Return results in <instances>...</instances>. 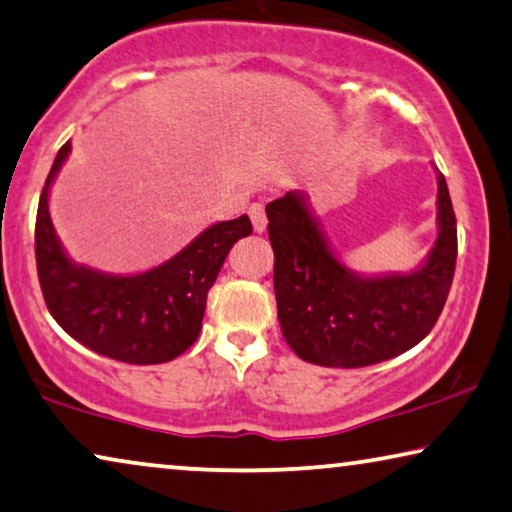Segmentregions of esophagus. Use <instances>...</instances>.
Returning <instances> with one entry per match:
<instances>
[{"mask_svg": "<svg viewBox=\"0 0 512 512\" xmlns=\"http://www.w3.org/2000/svg\"><path fill=\"white\" fill-rule=\"evenodd\" d=\"M249 217H251V224H254V231L263 233L265 226H268V214H265V207L261 203H254L249 207Z\"/></svg>", "mask_w": 512, "mask_h": 512, "instance_id": "34e87169", "label": "esophagus"}]
</instances>
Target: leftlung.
Instances as JSON below:
<instances>
[{"mask_svg":"<svg viewBox=\"0 0 512 512\" xmlns=\"http://www.w3.org/2000/svg\"><path fill=\"white\" fill-rule=\"evenodd\" d=\"M439 238L427 263L404 277L362 279L332 256L298 194L268 203L274 298L281 335L321 367H367L409 351L439 321L453 286L457 219L439 173Z\"/></svg>","mask_w":512,"mask_h":512,"instance_id":"1","label":"left lung"}]
</instances>
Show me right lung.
Instances as JSON below:
<instances>
[{"instance_id": "obj_1", "label": "right lung", "mask_w": 512, "mask_h": 512, "mask_svg": "<svg viewBox=\"0 0 512 512\" xmlns=\"http://www.w3.org/2000/svg\"><path fill=\"white\" fill-rule=\"evenodd\" d=\"M71 143L62 145L50 168L36 212V272L43 300L64 332L94 353L129 362L161 365L196 342L207 291L228 251L254 231L247 214L203 231L164 265L133 277H110L78 268L66 258L48 214V189Z\"/></svg>"}]
</instances>
